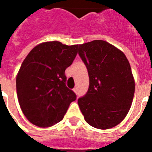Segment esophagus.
Segmentation results:
<instances>
[{
    "label": "esophagus",
    "mask_w": 152,
    "mask_h": 152,
    "mask_svg": "<svg viewBox=\"0 0 152 152\" xmlns=\"http://www.w3.org/2000/svg\"><path fill=\"white\" fill-rule=\"evenodd\" d=\"M73 91L76 93V94H77V92H78V89H77L76 87H75V88L73 89Z\"/></svg>",
    "instance_id": "1"
}]
</instances>
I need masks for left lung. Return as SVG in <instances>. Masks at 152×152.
<instances>
[{"label": "left lung", "mask_w": 152, "mask_h": 152, "mask_svg": "<svg viewBox=\"0 0 152 152\" xmlns=\"http://www.w3.org/2000/svg\"><path fill=\"white\" fill-rule=\"evenodd\" d=\"M79 55L89 77V89L78 99L86 121L107 129L124 120L131 107L135 82L124 53L105 40L79 45Z\"/></svg>", "instance_id": "1"}]
</instances>
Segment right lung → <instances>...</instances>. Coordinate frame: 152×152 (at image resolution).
I'll return each instance as SVG.
<instances>
[{
  "label": "right lung",
  "mask_w": 152,
  "mask_h": 152,
  "mask_svg": "<svg viewBox=\"0 0 152 152\" xmlns=\"http://www.w3.org/2000/svg\"><path fill=\"white\" fill-rule=\"evenodd\" d=\"M78 45L47 41L25 58L16 77L18 102L28 121L38 127L53 126L63 120L76 95L66 86L65 70L77 54Z\"/></svg>",
  "instance_id": "obj_1"
}]
</instances>
